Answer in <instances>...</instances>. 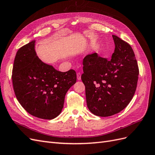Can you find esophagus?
<instances>
[{
	"mask_svg": "<svg viewBox=\"0 0 155 155\" xmlns=\"http://www.w3.org/2000/svg\"><path fill=\"white\" fill-rule=\"evenodd\" d=\"M81 74L79 73V72L77 73V79H78V80H80V79H81Z\"/></svg>",
	"mask_w": 155,
	"mask_h": 155,
	"instance_id": "1",
	"label": "esophagus"
}]
</instances>
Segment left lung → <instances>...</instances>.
Wrapping results in <instances>:
<instances>
[{
  "label": "left lung",
  "instance_id": "obj_1",
  "mask_svg": "<svg viewBox=\"0 0 155 155\" xmlns=\"http://www.w3.org/2000/svg\"><path fill=\"white\" fill-rule=\"evenodd\" d=\"M115 49L111 59L97 53L83 59L82 81L87 105L92 114L107 117L118 113L128 105L137 86L139 69L133 48L112 35Z\"/></svg>",
  "mask_w": 155,
  "mask_h": 155
}]
</instances>
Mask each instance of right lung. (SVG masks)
I'll use <instances>...</instances> for the list:
<instances>
[{
  "label": "right lung",
  "mask_w": 155,
  "mask_h": 155,
  "mask_svg": "<svg viewBox=\"0 0 155 155\" xmlns=\"http://www.w3.org/2000/svg\"><path fill=\"white\" fill-rule=\"evenodd\" d=\"M35 41L18 49L12 70L13 90L18 101L31 115L51 120L61 112L65 95L76 82L71 69L61 72L43 63L35 50Z\"/></svg>",
  "instance_id": "obj_1"
}]
</instances>
